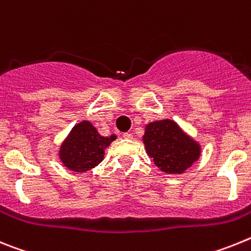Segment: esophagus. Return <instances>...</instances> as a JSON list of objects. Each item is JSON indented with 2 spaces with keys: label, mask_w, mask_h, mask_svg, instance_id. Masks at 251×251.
Wrapping results in <instances>:
<instances>
[{
  "label": "esophagus",
  "mask_w": 251,
  "mask_h": 251,
  "mask_svg": "<svg viewBox=\"0 0 251 251\" xmlns=\"http://www.w3.org/2000/svg\"><path fill=\"white\" fill-rule=\"evenodd\" d=\"M123 138L124 139H132V138H134V135L130 134V132H124Z\"/></svg>",
  "instance_id": "obj_1"
}]
</instances>
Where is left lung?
<instances>
[{"label": "left lung", "mask_w": 251, "mask_h": 251, "mask_svg": "<svg viewBox=\"0 0 251 251\" xmlns=\"http://www.w3.org/2000/svg\"><path fill=\"white\" fill-rule=\"evenodd\" d=\"M143 143L154 164L168 174L184 173L201 156V145L173 120L148 124Z\"/></svg>", "instance_id": "obj_1"}]
</instances>
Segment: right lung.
<instances>
[{
    "mask_svg": "<svg viewBox=\"0 0 251 251\" xmlns=\"http://www.w3.org/2000/svg\"><path fill=\"white\" fill-rule=\"evenodd\" d=\"M116 139V135L102 136L97 128L82 121L71 130L60 145L59 159L69 171L83 173L91 171L103 160L104 149Z\"/></svg>",
    "mask_w": 251,
    "mask_h": 251,
    "instance_id": "obj_1",
    "label": "right lung"
}]
</instances>
